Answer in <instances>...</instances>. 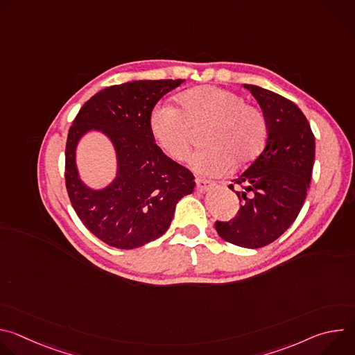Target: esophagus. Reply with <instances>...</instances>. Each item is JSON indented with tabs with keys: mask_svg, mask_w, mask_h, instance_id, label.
Returning <instances> with one entry per match:
<instances>
[{
	"mask_svg": "<svg viewBox=\"0 0 355 355\" xmlns=\"http://www.w3.org/2000/svg\"><path fill=\"white\" fill-rule=\"evenodd\" d=\"M216 184L214 181L205 180V178H196V191L199 192H207L209 189H212Z\"/></svg>",
	"mask_w": 355,
	"mask_h": 355,
	"instance_id": "obj_1",
	"label": "esophagus"
}]
</instances>
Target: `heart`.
<instances>
[{
  "instance_id": "obj_1",
  "label": "heart",
  "mask_w": 355,
  "mask_h": 355,
  "mask_svg": "<svg viewBox=\"0 0 355 355\" xmlns=\"http://www.w3.org/2000/svg\"><path fill=\"white\" fill-rule=\"evenodd\" d=\"M205 128L208 146L195 155L192 166L208 175L256 160L267 139L264 115L237 94L214 85L187 89L177 96V110L159 105L148 118L151 137L175 162L189 157L195 132Z\"/></svg>"
}]
</instances>
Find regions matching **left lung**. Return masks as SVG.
I'll return each instance as SVG.
<instances>
[{
  "instance_id": "obj_1",
  "label": "left lung",
  "mask_w": 355,
  "mask_h": 355,
  "mask_svg": "<svg viewBox=\"0 0 355 355\" xmlns=\"http://www.w3.org/2000/svg\"><path fill=\"white\" fill-rule=\"evenodd\" d=\"M263 110L267 140L261 155L229 185L241 202L234 219L216 220L218 234L236 245L260 248L296 219L312 178L315 136L306 116L270 89L244 84Z\"/></svg>"
}]
</instances>
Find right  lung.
<instances>
[{"instance_id": "right-lung-1", "label": "right lung", "mask_w": 355, "mask_h": 355, "mask_svg": "<svg viewBox=\"0 0 355 355\" xmlns=\"http://www.w3.org/2000/svg\"><path fill=\"white\" fill-rule=\"evenodd\" d=\"M184 80H141L107 87L81 107L66 143V188L84 226L99 240L123 250L163 236L177 202L192 193L193 174L155 143L148 118L159 99ZM105 132L119 157L117 178L107 189H88L78 177L75 147L83 134Z\"/></svg>"}]
</instances>
